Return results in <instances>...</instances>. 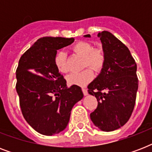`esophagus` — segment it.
<instances>
[{
    "instance_id": "34e87169",
    "label": "esophagus",
    "mask_w": 152,
    "mask_h": 152,
    "mask_svg": "<svg viewBox=\"0 0 152 152\" xmlns=\"http://www.w3.org/2000/svg\"><path fill=\"white\" fill-rule=\"evenodd\" d=\"M82 91H83V93L84 95H88V89L87 88H82Z\"/></svg>"
}]
</instances>
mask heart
Returning a JSON list of instances; mask_svg holds the SVG:
<instances>
[{
  "mask_svg": "<svg viewBox=\"0 0 152 152\" xmlns=\"http://www.w3.org/2000/svg\"><path fill=\"white\" fill-rule=\"evenodd\" d=\"M72 50L75 53L84 57V67L90 66L95 72L101 71L106 63V54L101 48H94V46L87 42H78L73 45ZM54 64L57 69L61 73L69 72L66 61V54L64 51H58L55 54ZM95 76L94 71L91 68L84 69L80 72H72L67 76V81L71 85L84 87L92 80Z\"/></svg>",
  "mask_w": 152,
  "mask_h": 152,
  "instance_id": "b5f03b06",
  "label": "heart"
}]
</instances>
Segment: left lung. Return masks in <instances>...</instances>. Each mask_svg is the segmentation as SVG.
Returning <instances> with one entry per match:
<instances>
[{"instance_id": "left-lung-1", "label": "left lung", "mask_w": 152, "mask_h": 152, "mask_svg": "<svg viewBox=\"0 0 152 152\" xmlns=\"http://www.w3.org/2000/svg\"><path fill=\"white\" fill-rule=\"evenodd\" d=\"M98 37L106 54V63L88 86V93L98 101L97 108L90 117L96 127L110 132L123 126L132 115L138 90L137 64L127 46L110 32L104 31Z\"/></svg>"}]
</instances>
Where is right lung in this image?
Returning a JSON list of instances; mask_svg holds the SVG:
<instances>
[{
	"label": "right lung",
	"instance_id": "right-lung-1",
	"mask_svg": "<svg viewBox=\"0 0 152 152\" xmlns=\"http://www.w3.org/2000/svg\"><path fill=\"white\" fill-rule=\"evenodd\" d=\"M73 42V38L43 37L19 61L15 88L23 116L42 135L52 136L63 131L73 106L83 97L80 87L67 88L66 80L53 61L57 50Z\"/></svg>",
	"mask_w": 152,
	"mask_h": 152
}]
</instances>
